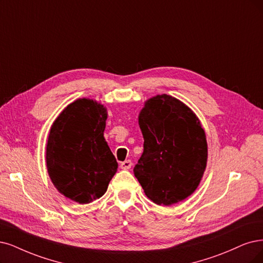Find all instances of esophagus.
Returning a JSON list of instances; mask_svg holds the SVG:
<instances>
[{"label":"esophagus","mask_w":263,"mask_h":263,"mask_svg":"<svg viewBox=\"0 0 263 263\" xmlns=\"http://www.w3.org/2000/svg\"><path fill=\"white\" fill-rule=\"evenodd\" d=\"M131 166H132V162H131V160H125V161H123V162H121V163H120V168H121V169H123V170H128V169H130V168H131Z\"/></svg>","instance_id":"34e87169"}]
</instances>
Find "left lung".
Wrapping results in <instances>:
<instances>
[{"instance_id":"1","label":"left lung","mask_w":263,"mask_h":263,"mask_svg":"<svg viewBox=\"0 0 263 263\" xmlns=\"http://www.w3.org/2000/svg\"><path fill=\"white\" fill-rule=\"evenodd\" d=\"M144 151L133 169L145 195L170 206L198 187L205 172L206 134L191 108L167 94L145 102L139 115Z\"/></svg>"}]
</instances>
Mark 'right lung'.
I'll use <instances>...</instances> for the list:
<instances>
[{"label":"right lung","mask_w":263,"mask_h":263,"mask_svg":"<svg viewBox=\"0 0 263 263\" xmlns=\"http://www.w3.org/2000/svg\"><path fill=\"white\" fill-rule=\"evenodd\" d=\"M106 119L102 104L79 99L60 114L48 134V176L58 192L79 203L102 197L118 168L104 138Z\"/></svg>","instance_id":"obj_1"}]
</instances>
